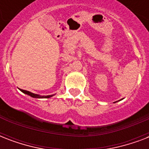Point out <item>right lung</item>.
Listing matches in <instances>:
<instances>
[{
  "mask_svg": "<svg viewBox=\"0 0 149 149\" xmlns=\"http://www.w3.org/2000/svg\"><path fill=\"white\" fill-rule=\"evenodd\" d=\"M21 91H22L24 93H26V94H28V95L31 96V97H35V98H49L52 97V95H49V96L38 95V94H35V93H31V92H29V91H24V90H21Z\"/></svg>",
  "mask_w": 149,
  "mask_h": 149,
  "instance_id": "obj_1",
  "label": "right lung"
}]
</instances>
